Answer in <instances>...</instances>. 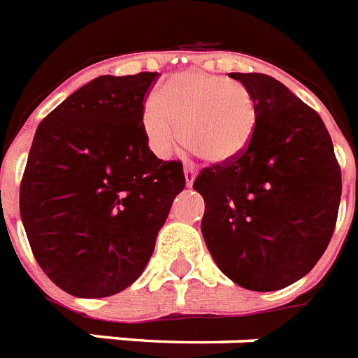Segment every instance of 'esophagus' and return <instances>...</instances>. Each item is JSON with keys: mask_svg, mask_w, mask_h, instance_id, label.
Wrapping results in <instances>:
<instances>
[{"mask_svg": "<svg viewBox=\"0 0 358 358\" xmlns=\"http://www.w3.org/2000/svg\"><path fill=\"white\" fill-rule=\"evenodd\" d=\"M184 174H185V185H187V187H191L194 182V178H196V173H194L193 167H185Z\"/></svg>", "mask_w": 358, "mask_h": 358, "instance_id": "34e87169", "label": "esophagus"}]
</instances>
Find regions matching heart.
<instances>
[{"instance_id":"obj_1","label":"heart","mask_w":358,"mask_h":358,"mask_svg":"<svg viewBox=\"0 0 358 358\" xmlns=\"http://www.w3.org/2000/svg\"><path fill=\"white\" fill-rule=\"evenodd\" d=\"M141 123L159 158H169L187 141L206 162L224 164L248 147L257 124V106L245 84L184 71L173 75L158 97L143 104Z\"/></svg>"}]
</instances>
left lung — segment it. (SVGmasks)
<instances>
[{
	"mask_svg": "<svg viewBox=\"0 0 358 358\" xmlns=\"http://www.w3.org/2000/svg\"><path fill=\"white\" fill-rule=\"evenodd\" d=\"M254 95L257 124L231 162L208 167L202 235L229 280L270 292L309 274L335 231L342 176L331 136L315 110L263 73H229Z\"/></svg>",
	"mask_w": 358,
	"mask_h": 358,
	"instance_id": "8db88e82",
	"label": "left lung"
}]
</instances>
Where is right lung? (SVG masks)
<instances>
[{"label":"right lung","instance_id":"add662e5","mask_svg":"<svg viewBox=\"0 0 358 358\" xmlns=\"http://www.w3.org/2000/svg\"><path fill=\"white\" fill-rule=\"evenodd\" d=\"M156 78L101 75L34 134L20 215L40 268L77 298L117 294L138 280L185 187L182 164L156 158L141 123Z\"/></svg>","mask_w":358,"mask_h":358}]
</instances>
